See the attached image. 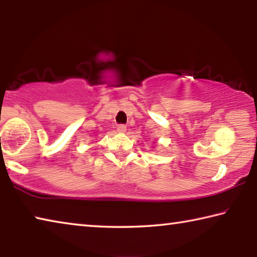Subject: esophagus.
<instances>
[{"mask_svg": "<svg viewBox=\"0 0 257 257\" xmlns=\"http://www.w3.org/2000/svg\"><path fill=\"white\" fill-rule=\"evenodd\" d=\"M116 130H118V133H120V134H124L125 132H127V127H125L124 124H119L118 127H116Z\"/></svg>", "mask_w": 257, "mask_h": 257, "instance_id": "1", "label": "esophagus"}]
</instances>
